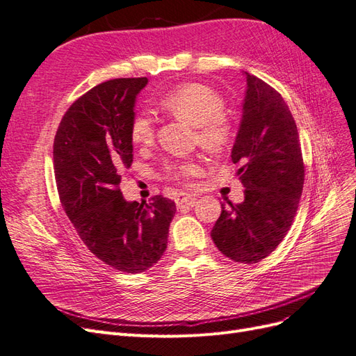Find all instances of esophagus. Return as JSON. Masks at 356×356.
Instances as JSON below:
<instances>
[{
	"mask_svg": "<svg viewBox=\"0 0 356 356\" xmlns=\"http://www.w3.org/2000/svg\"><path fill=\"white\" fill-rule=\"evenodd\" d=\"M175 203L178 207H181V204H193L195 203V196L188 195V193H178L175 197Z\"/></svg>",
	"mask_w": 356,
	"mask_h": 356,
	"instance_id": "esophagus-1",
	"label": "esophagus"
}]
</instances>
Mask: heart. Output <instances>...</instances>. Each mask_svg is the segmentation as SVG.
<instances>
[{"mask_svg":"<svg viewBox=\"0 0 356 356\" xmlns=\"http://www.w3.org/2000/svg\"><path fill=\"white\" fill-rule=\"evenodd\" d=\"M161 110L195 127V141L212 156H220L233 145L236 127L227 115H224L222 96L200 83L182 84L159 101ZM132 143L147 147L154 141V118L148 111L138 113L131 123ZM203 165L199 159H188L166 166V177L181 182H190L200 177Z\"/></svg>","mask_w":356,"mask_h":356,"instance_id":"b5f03b06","label":"heart"}]
</instances>
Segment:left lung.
I'll return each instance as SVG.
<instances>
[{
	"label": "left lung",
	"instance_id": "left-lung-1",
	"mask_svg": "<svg viewBox=\"0 0 356 356\" xmlns=\"http://www.w3.org/2000/svg\"><path fill=\"white\" fill-rule=\"evenodd\" d=\"M246 96L232 149L245 200L229 207L211 232L218 250L243 264L261 261L284 241L294 221L305 184L297 124L286 102L272 86L245 72Z\"/></svg>",
	"mask_w": 356,
	"mask_h": 356
}]
</instances>
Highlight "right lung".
Wrapping results in <instances>:
<instances>
[{"mask_svg": "<svg viewBox=\"0 0 356 356\" xmlns=\"http://www.w3.org/2000/svg\"><path fill=\"white\" fill-rule=\"evenodd\" d=\"M148 80L114 79L95 86L63 114L53 143L59 199L83 243L115 270L141 273L168 246L175 202L154 196L126 202L124 169L134 161L131 123Z\"/></svg>", "mask_w": 356, "mask_h": 356, "instance_id": "1", "label": "right lung"}]
</instances>
